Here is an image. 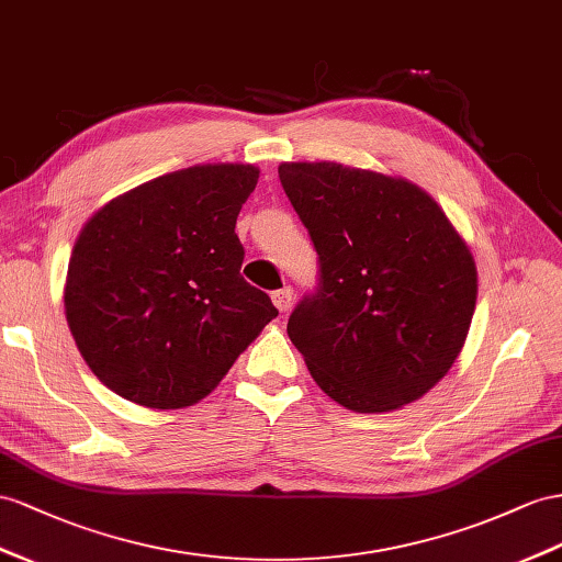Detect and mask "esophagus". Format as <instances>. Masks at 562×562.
Returning a JSON list of instances; mask_svg holds the SVG:
<instances>
[{"label":"esophagus","instance_id":"obj_1","mask_svg":"<svg viewBox=\"0 0 562 562\" xmlns=\"http://www.w3.org/2000/svg\"><path fill=\"white\" fill-rule=\"evenodd\" d=\"M272 304H276V308L280 311V313H286L292 308V304H294V292H292V286H284V290H278V292H272Z\"/></svg>","mask_w":562,"mask_h":562}]
</instances>
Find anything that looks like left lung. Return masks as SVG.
Segmentation results:
<instances>
[{"label": "left lung", "mask_w": 562, "mask_h": 562, "mask_svg": "<svg viewBox=\"0 0 562 562\" xmlns=\"http://www.w3.org/2000/svg\"><path fill=\"white\" fill-rule=\"evenodd\" d=\"M278 172L321 263L286 323L313 380L353 413L418 401L456 363L477 304L465 239L406 178L335 161Z\"/></svg>", "instance_id": "1"}]
</instances>
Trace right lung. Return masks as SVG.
Masks as SVG:
<instances>
[{
	"label": "right lung",
	"mask_w": 562,
	"mask_h": 562,
	"mask_svg": "<svg viewBox=\"0 0 562 562\" xmlns=\"http://www.w3.org/2000/svg\"><path fill=\"white\" fill-rule=\"evenodd\" d=\"M258 182L251 164H204L154 178L99 209L68 261L66 321L111 392L147 408L209 396L276 318L239 276L235 233Z\"/></svg>",
	"instance_id": "right-lung-1"
}]
</instances>
